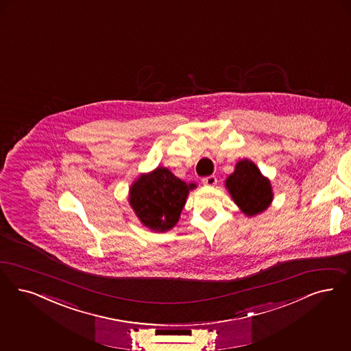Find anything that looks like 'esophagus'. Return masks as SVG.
Segmentation results:
<instances>
[{"label": "esophagus", "instance_id": "esophagus-1", "mask_svg": "<svg viewBox=\"0 0 351 351\" xmlns=\"http://www.w3.org/2000/svg\"><path fill=\"white\" fill-rule=\"evenodd\" d=\"M217 182H218V179H217V176H214V175L207 176V178L202 179V184L206 185V186H215Z\"/></svg>", "mask_w": 351, "mask_h": 351}]
</instances>
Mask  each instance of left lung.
<instances>
[{
	"label": "left lung",
	"instance_id": "8db88e82",
	"mask_svg": "<svg viewBox=\"0 0 351 351\" xmlns=\"http://www.w3.org/2000/svg\"><path fill=\"white\" fill-rule=\"evenodd\" d=\"M226 188L246 217L262 214L274 201L269 179L250 159H241L236 163L233 173L226 180Z\"/></svg>",
	"mask_w": 351,
	"mask_h": 351
}]
</instances>
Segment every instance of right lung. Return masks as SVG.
Segmentation results:
<instances>
[{
	"mask_svg": "<svg viewBox=\"0 0 351 351\" xmlns=\"http://www.w3.org/2000/svg\"><path fill=\"white\" fill-rule=\"evenodd\" d=\"M195 188L194 182L180 180L169 169L157 167L133 182L128 202L146 228L167 232L179 221L186 197Z\"/></svg>",
	"mask_w": 351,
	"mask_h": 351,
	"instance_id": "add662e5",
	"label": "right lung"
}]
</instances>
